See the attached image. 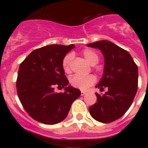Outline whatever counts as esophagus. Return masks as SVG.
<instances>
[{
	"instance_id": "obj_1",
	"label": "esophagus",
	"mask_w": 148,
	"mask_h": 148,
	"mask_svg": "<svg viewBox=\"0 0 148 148\" xmlns=\"http://www.w3.org/2000/svg\"><path fill=\"white\" fill-rule=\"evenodd\" d=\"M85 94H86V91H83V90H82V91H81V95H82V96H83V95H85Z\"/></svg>"
}]
</instances>
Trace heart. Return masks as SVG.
Wrapping results in <instances>:
<instances>
[{"label": "heart", "mask_w": 148, "mask_h": 148, "mask_svg": "<svg viewBox=\"0 0 148 148\" xmlns=\"http://www.w3.org/2000/svg\"><path fill=\"white\" fill-rule=\"evenodd\" d=\"M85 59L86 60L90 65H96L99 61V57L96 52H94L90 49H86L82 52ZM73 60V55L71 54H68L65 56L62 62V66L65 73L69 74L71 71V63ZM97 78L93 74H89L86 76L82 75H74L70 78V83L73 87L77 88L79 90H85L91 86L92 85L96 82Z\"/></svg>", "instance_id": "heart-1"}]
</instances>
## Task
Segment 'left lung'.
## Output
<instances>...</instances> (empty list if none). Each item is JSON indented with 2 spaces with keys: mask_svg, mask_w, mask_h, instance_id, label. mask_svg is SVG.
Wrapping results in <instances>:
<instances>
[{
  "mask_svg": "<svg viewBox=\"0 0 148 148\" xmlns=\"http://www.w3.org/2000/svg\"><path fill=\"white\" fill-rule=\"evenodd\" d=\"M98 48L105 58L104 74L96 86L103 95L96 93L97 101L89 108L93 119L110 123L121 118L132 104L138 86V67L130 54L113 42L101 40L87 44Z\"/></svg>",
  "mask_w": 148,
  "mask_h": 148,
  "instance_id": "obj_1",
  "label": "left lung"
}]
</instances>
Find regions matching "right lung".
Listing matches in <instances>:
<instances>
[{
    "label": "right lung",
    "instance_id": "right-lung-1",
    "mask_svg": "<svg viewBox=\"0 0 148 148\" xmlns=\"http://www.w3.org/2000/svg\"><path fill=\"white\" fill-rule=\"evenodd\" d=\"M74 47L53 44L36 49L20 65L16 80L18 97L31 117L45 124H58L67 116L81 91L71 86L62 66L66 53ZM65 88L55 93L54 87Z\"/></svg>",
    "mask_w": 148,
    "mask_h": 148
}]
</instances>
